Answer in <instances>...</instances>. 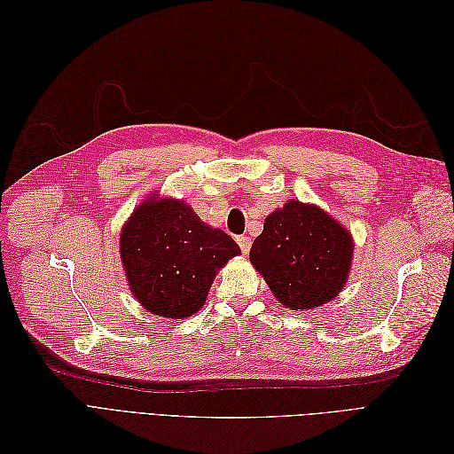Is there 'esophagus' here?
Here are the masks:
<instances>
[{
  "mask_svg": "<svg viewBox=\"0 0 454 454\" xmlns=\"http://www.w3.org/2000/svg\"><path fill=\"white\" fill-rule=\"evenodd\" d=\"M237 242H239V246H240V250H242L244 255L250 252V248H252V239H250V237L240 235V237H237Z\"/></svg>",
  "mask_w": 454,
  "mask_h": 454,
  "instance_id": "obj_1",
  "label": "esophagus"
}]
</instances>
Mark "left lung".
<instances>
[{"mask_svg": "<svg viewBox=\"0 0 454 454\" xmlns=\"http://www.w3.org/2000/svg\"><path fill=\"white\" fill-rule=\"evenodd\" d=\"M352 254L350 232L332 215L318 206L287 200L265 217L250 261L284 307L310 310L345 287Z\"/></svg>", "mask_w": 454, "mask_h": 454, "instance_id": "8db88e82", "label": "left lung"}]
</instances>
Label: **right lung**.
<instances>
[{
  "label": "right lung",
  "mask_w": 454,
  "mask_h": 454,
  "mask_svg": "<svg viewBox=\"0 0 454 454\" xmlns=\"http://www.w3.org/2000/svg\"><path fill=\"white\" fill-rule=\"evenodd\" d=\"M239 254L227 232L200 222L177 199L147 197L121 231L130 292L145 310L164 318L200 310L215 272Z\"/></svg>",
  "instance_id": "add662e5"
}]
</instances>
